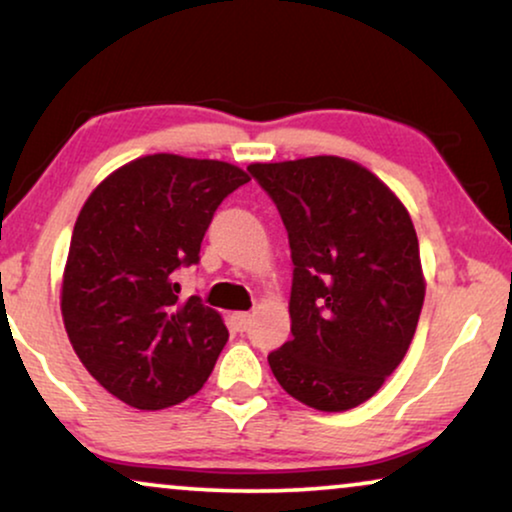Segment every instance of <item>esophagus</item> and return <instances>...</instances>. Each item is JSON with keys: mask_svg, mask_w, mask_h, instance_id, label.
<instances>
[{"mask_svg": "<svg viewBox=\"0 0 512 512\" xmlns=\"http://www.w3.org/2000/svg\"><path fill=\"white\" fill-rule=\"evenodd\" d=\"M230 321H233L235 331L244 333V331H249V326H251V314L249 312H235L233 317H230Z\"/></svg>", "mask_w": 512, "mask_h": 512, "instance_id": "esophagus-1", "label": "esophagus"}]
</instances>
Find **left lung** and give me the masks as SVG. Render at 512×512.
I'll list each match as a JSON object with an SVG mask.
<instances>
[{
    "label": "left lung",
    "mask_w": 512,
    "mask_h": 512,
    "mask_svg": "<svg viewBox=\"0 0 512 512\" xmlns=\"http://www.w3.org/2000/svg\"><path fill=\"white\" fill-rule=\"evenodd\" d=\"M289 233L291 340L270 352L286 394L321 412L375 396L403 361L424 305L408 209L354 160L251 163Z\"/></svg>",
    "instance_id": "1"
}]
</instances>
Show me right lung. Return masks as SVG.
<instances>
[{"label":"right lung","mask_w":512,"mask_h":512,"mask_svg":"<svg viewBox=\"0 0 512 512\" xmlns=\"http://www.w3.org/2000/svg\"><path fill=\"white\" fill-rule=\"evenodd\" d=\"M249 174L223 160L153 153L111 172L81 207L60 310L76 356L118 401L163 410L198 394L228 328L174 272L200 261L216 207Z\"/></svg>","instance_id":"1"}]
</instances>
